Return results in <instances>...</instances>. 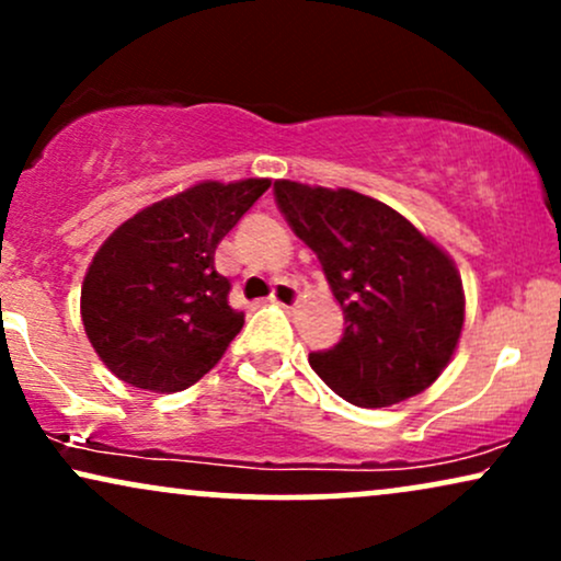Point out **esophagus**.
I'll return each mask as SVG.
<instances>
[{"label": "esophagus", "instance_id": "1", "mask_svg": "<svg viewBox=\"0 0 561 561\" xmlns=\"http://www.w3.org/2000/svg\"><path fill=\"white\" fill-rule=\"evenodd\" d=\"M298 298H300V293L293 282H276L272 295H268V300L276 302V306H282V308H293L295 302H298Z\"/></svg>", "mask_w": 561, "mask_h": 561}]
</instances>
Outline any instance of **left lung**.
<instances>
[{"mask_svg": "<svg viewBox=\"0 0 561 561\" xmlns=\"http://www.w3.org/2000/svg\"><path fill=\"white\" fill-rule=\"evenodd\" d=\"M274 199L289 229L317 253L345 332L308 356L347 403L382 409L440 377L465 327L454 261L375 197L279 179Z\"/></svg>", "mask_w": 561, "mask_h": 561, "instance_id": "obj_1", "label": "left lung"}]
</instances>
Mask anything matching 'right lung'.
Returning <instances> with one entry per match:
<instances>
[{
  "instance_id": "add662e5",
  "label": "right lung",
  "mask_w": 561,
  "mask_h": 561,
  "mask_svg": "<svg viewBox=\"0 0 561 561\" xmlns=\"http://www.w3.org/2000/svg\"><path fill=\"white\" fill-rule=\"evenodd\" d=\"M268 179L203 182L152 203L102 242L83 276L81 319L96 356L134 388L179 392L221 362L244 313L229 306L216 248Z\"/></svg>"
}]
</instances>
